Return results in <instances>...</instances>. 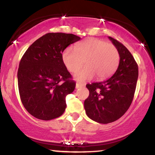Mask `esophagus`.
<instances>
[{
    "mask_svg": "<svg viewBox=\"0 0 155 155\" xmlns=\"http://www.w3.org/2000/svg\"><path fill=\"white\" fill-rule=\"evenodd\" d=\"M84 87V84H81V83H76V89H79V88H81Z\"/></svg>",
    "mask_w": 155,
    "mask_h": 155,
    "instance_id": "esophagus-1",
    "label": "esophagus"
}]
</instances>
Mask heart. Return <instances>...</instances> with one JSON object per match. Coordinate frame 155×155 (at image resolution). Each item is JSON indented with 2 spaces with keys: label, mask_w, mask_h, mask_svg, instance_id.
I'll return each instance as SVG.
<instances>
[{
  "label": "heart",
  "mask_w": 155,
  "mask_h": 155,
  "mask_svg": "<svg viewBox=\"0 0 155 155\" xmlns=\"http://www.w3.org/2000/svg\"><path fill=\"white\" fill-rule=\"evenodd\" d=\"M62 60L71 72L77 71L84 61L86 67L74 75L76 80H90L95 75L97 79L103 80L116 71L120 54L113 44L101 39L90 38L76 44L74 49L71 47L64 49Z\"/></svg>",
  "instance_id": "b5f03b06"
}]
</instances>
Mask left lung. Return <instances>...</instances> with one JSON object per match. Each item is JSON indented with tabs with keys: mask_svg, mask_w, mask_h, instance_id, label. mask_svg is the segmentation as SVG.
I'll return each mask as SVG.
<instances>
[{
	"mask_svg": "<svg viewBox=\"0 0 155 155\" xmlns=\"http://www.w3.org/2000/svg\"><path fill=\"white\" fill-rule=\"evenodd\" d=\"M108 38L120 54L119 66L108 79L86 85L90 95L84 104L89 118L101 124L114 122L127 111L138 76V67L132 54L116 39Z\"/></svg>",
	"mask_w": 155,
	"mask_h": 155,
	"instance_id": "obj_1",
	"label": "left lung"
}]
</instances>
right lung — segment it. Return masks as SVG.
Wrapping results in <instances>:
<instances>
[{"label":"right lung","mask_w":155,"mask_h":155,"mask_svg":"<svg viewBox=\"0 0 155 155\" xmlns=\"http://www.w3.org/2000/svg\"><path fill=\"white\" fill-rule=\"evenodd\" d=\"M81 38L71 33H49L30 46L23 54L17 72L23 106L35 118L50 120L61 116L65 97L76 82L62 60V53Z\"/></svg>","instance_id":"add662e5"}]
</instances>
